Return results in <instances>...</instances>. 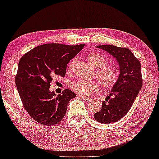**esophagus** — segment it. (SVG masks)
Segmentation results:
<instances>
[{
    "instance_id": "esophagus-1",
    "label": "esophagus",
    "mask_w": 159,
    "mask_h": 159,
    "mask_svg": "<svg viewBox=\"0 0 159 159\" xmlns=\"http://www.w3.org/2000/svg\"><path fill=\"white\" fill-rule=\"evenodd\" d=\"M79 97H80V98H81L82 100H84V101H86V102H89V101L91 100V98H87V97H82V96H80Z\"/></svg>"
}]
</instances>
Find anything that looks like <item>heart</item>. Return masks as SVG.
Wrapping results in <instances>:
<instances>
[{
	"label": "heart",
	"mask_w": 159,
	"mask_h": 159,
	"mask_svg": "<svg viewBox=\"0 0 159 159\" xmlns=\"http://www.w3.org/2000/svg\"><path fill=\"white\" fill-rule=\"evenodd\" d=\"M88 61L94 68H98L96 71V77L104 89H110L116 84L119 77V71L112 66H108L107 61L102 55L97 52H91L88 55ZM75 63L73 59L68 66L67 71H71ZM70 88L77 94L82 96H88L97 91L99 88L98 81H84L78 80L72 82Z\"/></svg>",
	"instance_id": "1"
}]
</instances>
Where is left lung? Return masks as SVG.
I'll return each instance as SVG.
<instances>
[{"instance_id": "1", "label": "left lung", "mask_w": 159, "mask_h": 159, "mask_svg": "<svg viewBox=\"0 0 159 159\" xmlns=\"http://www.w3.org/2000/svg\"><path fill=\"white\" fill-rule=\"evenodd\" d=\"M116 58L120 66V75L105 102H102L99 112L94 118L98 123H112L123 118L134 102L143 86L141 64L130 49L113 45L97 47Z\"/></svg>"}]
</instances>
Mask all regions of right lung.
I'll list each match as a JSON object with an SVG mask.
<instances>
[{
    "mask_svg": "<svg viewBox=\"0 0 159 159\" xmlns=\"http://www.w3.org/2000/svg\"><path fill=\"white\" fill-rule=\"evenodd\" d=\"M84 46L46 44L35 47L21 57L15 77L22 104L30 117L45 125L59 123L66 112L69 101L76 96L66 89L56 97L49 91L56 77L66 75L67 64Z\"/></svg>",
    "mask_w": 159,
    "mask_h": 159,
    "instance_id": "1",
    "label": "right lung"
}]
</instances>
